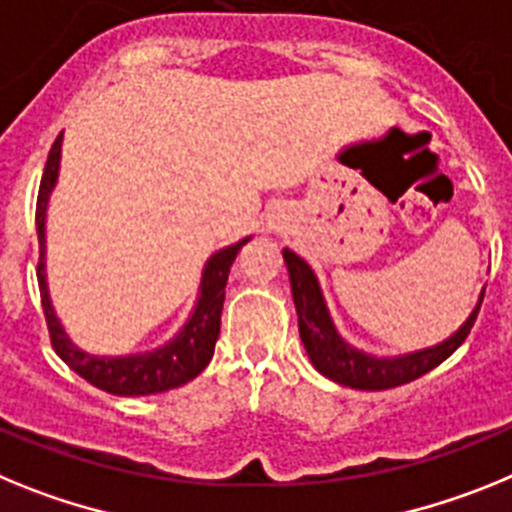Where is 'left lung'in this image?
Wrapping results in <instances>:
<instances>
[{
	"instance_id": "obj_1",
	"label": "left lung",
	"mask_w": 512,
	"mask_h": 512,
	"mask_svg": "<svg viewBox=\"0 0 512 512\" xmlns=\"http://www.w3.org/2000/svg\"><path fill=\"white\" fill-rule=\"evenodd\" d=\"M283 262H286L288 281H291L293 306H296V314H299V335L301 342H304L306 355H309V363L322 376H327L335 384L350 386V389H394V386L410 384V381L420 379L422 373L441 366L448 355L466 340L484 299L482 286L477 304L469 311V317L446 340L435 342L430 348L410 350V353L376 355L368 353V350L355 348L353 342L342 337L335 319H332L327 299H324L317 273L311 270L309 262L296 255L293 250H288V247L283 250Z\"/></svg>"
}]
</instances>
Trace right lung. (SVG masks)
Instances as JSON below:
<instances>
[{"mask_svg":"<svg viewBox=\"0 0 512 512\" xmlns=\"http://www.w3.org/2000/svg\"><path fill=\"white\" fill-rule=\"evenodd\" d=\"M61 133L48 154L46 172H43L41 190H38V206H35V229H38V247H41V262H38V286H41L43 314H46L48 332H51L53 350L59 353L61 361L79 373L84 381H90L97 389L118 394V397H146V394H159L193 381L208 361L213 358V348L219 340L221 330V309H224L226 281L229 270L237 260L239 250L250 242L252 237H244L239 242L221 247L213 252L201 270V283H198V296L190 309L188 319L180 324V330L167 342L151 350L128 355H95L87 353L71 340L64 322L56 314V306L48 291V270H46V224H48V203L56 190L61 170Z\"/></svg>","mask_w":512,"mask_h":512,"instance_id":"obj_1","label":"right lung"}]
</instances>
